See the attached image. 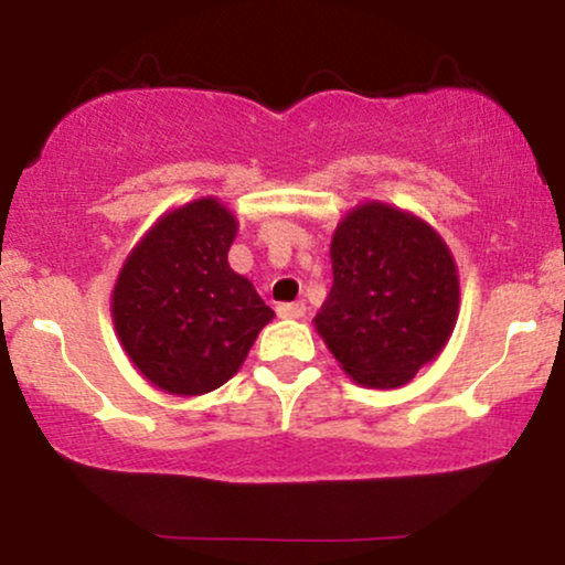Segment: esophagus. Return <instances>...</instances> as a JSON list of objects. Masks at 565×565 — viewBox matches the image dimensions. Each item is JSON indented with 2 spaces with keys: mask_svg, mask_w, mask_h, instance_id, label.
I'll return each mask as SVG.
<instances>
[{
  "mask_svg": "<svg viewBox=\"0 0 565 565\" xmlns=\"http://www.w3.org/2000/svg\"><path fill=\"white\" fill-rule=\"evenodd\" d=\"M305 302H284V305H278L276 308V313H278V319H302L305 316Z\"/></svg>",
  "mask_w": 565,
  "mask_h": 565,
  "instance_id": "esophagus-1",
  "label": "esophagus"
}]
</instances>
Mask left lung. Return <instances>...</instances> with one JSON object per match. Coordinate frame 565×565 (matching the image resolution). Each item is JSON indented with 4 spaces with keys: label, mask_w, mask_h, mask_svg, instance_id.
<instances>
[{
    "label": "left lung",
    "mask_w": 565,
    "mask_h": 565,
    "mask_svg": "<svg viewBox=\"0 0 565 565\" xmlns=\"http://www.w3.org/2000/svg\"><path fill=\"white\" fill-rule=\"evenodd\" d=\"M332 289L316 332L350 380L395 391L436 361L457 327L459 270L427 220L361 201L332 233Z\"/></svg>",
    "instance_id": "obj_1"
}]
</instances>
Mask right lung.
Returning a JSON list of instances; mask_svg holds the SVG:
<instances>
[{
    "label": "right lung",
    "instance_id": "1",
    "mask_svg": "<svg viewBox=\"0 0 565 565\" xmlns=\"http://www.w3.org/2000/svg\"><path fill=\"white\" fill-rule=\"evenodd\" d=\"M238 220L217 196L172 206L121 263L111 319L132 366L170 395H204L244 364L274 310L228 265Z\"/></svg>",
    "mask_w": 565,
    "mask_h": 565
}]
</instances>
